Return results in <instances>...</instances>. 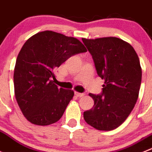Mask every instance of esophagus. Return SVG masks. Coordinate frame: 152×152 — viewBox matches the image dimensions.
<instances>
[{"label":"esophagus","instance_id":"esophagus-1","mask_svg":"<svg viewBox=\"0 0 152 152\" xmlns=\"http://www.w3.org/2000/svg\"><path fill=\"white\" fill-rule=\"evenodd\" d=\"M75 95H76V97H79V98H82V97H83L85 95L83 93H79L77 92V91H75Z\"/></svg>","mask_w":152,"mask_h":152}]
</instances>
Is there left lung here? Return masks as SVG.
<instances>
[{
    "label": "left lung",
    "instance_id": "1",
    "mask_svg": "<svg viewBox=\"0 0 152 152\" xmlns=\"http://www.w3.org/2000/svg\"><path fill=\"white\" fill-rule=\"evenodd\" d=\"M82 40L104 79L102 94H89L95 104L83 117L95 129L112 130L125 121L137 102L142 81L139 57L129 43L115 37Z\"/></svg>",
    "mask_w": 152,
    "mask_h": 152
}]
</instances>
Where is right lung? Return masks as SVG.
Here are the masks:
<instances>
[{"label": "right lung", "instance_id": "1", "mask_svg": "<svg viewBox=\"0 0 152 152\" xmlns=\"http://www.w3.org/2000/svg\"><path fill=\"white\" fill-rule=\"evenodd\" d=\"M86 51L77 39L52 31L39 32L25 42L16 58L13 83L16 102L30 123L47 126L61 118L74 91L54 84V70Z\"/></svg>", "mask_w": 152, "mask_h": 152}]
</instances>
